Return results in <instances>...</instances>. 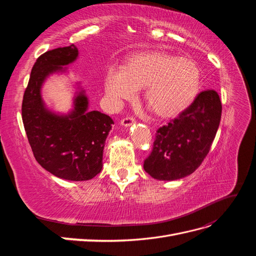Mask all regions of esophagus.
Wrapping results in <instances>:
<instances>
[{
	"mask_svg": "<svg viewBox=\"0 0 256 256\" xmlns=\"http://www.w3.org/2000/svg\"><path fill=\"white\" fill-rule=\"evenodd\" d=\"M134 122V118H130V116H128V118H125L124 120H122L120 125L124 126V127H129V126L132 125Z\"/></svg>",
	"mask_w": 256,
	"mask_h": 256,
	"instance_id": "34e87169",
	"label": "esophagus"
}]
</instances>
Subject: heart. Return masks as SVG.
<instances>
[{
  "mask_svg": "<svg viewBox=\"0 0 256 256\" xmlns=\"http://www.w3.org/2000/svg\"><path fill=\"white\" fill-rule=\"evenodd\" d=\"M200 88L196 62L166 52L150 51L131 56L122 68L110 67L104 78L108 97L115 106L136 97L145 88L144 102L159 118H171L194 102Z\"/></svg>",
  "mask_w": 256,
  "mask_h": 256,
  "instance_id": "obj_1",
  "label": "heart"
}]
</instances>
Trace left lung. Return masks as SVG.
<instances>
[{"label": "left lung", "instance_id": "left-lung-1", "mask_svg": "<svg viewBox=\"0 0 256 256\" xmlns=\"http://www.w3.org/2000/svg\"><path fill=\"white\" fill-rule=\"evenodd\" d=\"M222 104L214 90L200 92L177 118L158 129L144 170L158 180H176L200 166L214 140Z\"/></svg>", "mask_w": 256, "mask_h": 256}]
</instances>
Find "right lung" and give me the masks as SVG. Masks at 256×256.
Wrapping results in <instances>:
<instances>
[{
	"mask_svg": "<svg viewBox=\"0 0 256 256\" xmlns=\"http://www.w3.org/2000/svg\"><path fill=\"white\" fill-rule=\"evenodd\" d=\"M74 44L44 53L30 72L22 102V120L34 157L46 171L65 180H92L102 170L104 148L113 120L88 110V97L80 83L67 113L50 110L42 88L54 74L68 72L78 58Z\"/></svg>",
	"mask_w": 256,
	"mask_h": 256,
	"instance_id": "right-lung-1",
	"label": "right lung"
}]
</instances>
